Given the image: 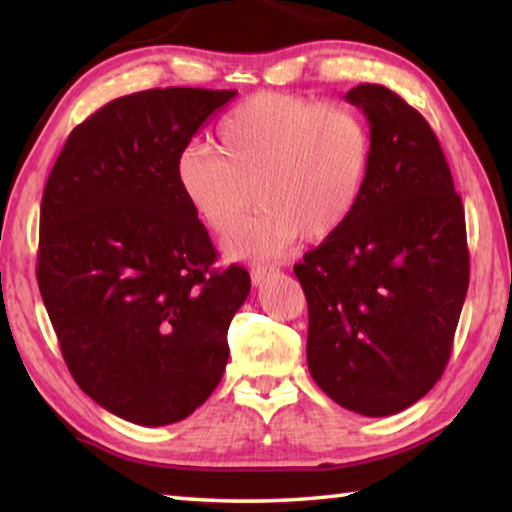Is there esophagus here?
<instances>
[{
  "instance_id": "obj_1",
  "label": "esophagus",
  "mask_w": 512,
  "mask_h": 512,
  "mask_svg": "<svg viewBox=\"0 0 512 512\" xmlns=\"http://www.w3.org/2000/svg\"><path fill=\"white\" fill-rule=\"evenodd\" d=\"M268 275H273V268H253V273H250V280H253L255 287H259Z\"/></svg>"
}]
</instances>
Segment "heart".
I'll return each instance as SVG.
<instances>
[{
  "instance_id": "obj_1",
  "label": "heart",
  "mask_w": 512,
  "mask_h": 512,
  "mask_svg": "<svg viewBox=\"0 0 512 512\" xmlns=\"http://www.w3.org/2000/svg\"><path fill=\"white\" fill-rule=\"evenodd\" d=\"M219 149L189 144L173 178L183 201L216 237H230L255 203L262 207L230 241L235 257H273L298 235L325 239L350 219L366 189L372 133L345 103L259 92L219 124Z\"/></svg>"
}]
</instances>
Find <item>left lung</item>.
<instances>
[{
	"instance_id": "left-lung-1",
	"label": "left lung",
	"mask_w": 512,
	"mask_h": 512,
	"mask_svg": "<svg viewBox=\"0 0 512 512\" xmlns=\"http://www.w3.org/2000/svg\"><path fill=\"white\" fill-rule=\"evenodd\" d=\"M345 101L370 124L368 183L350 219L293 273L309 307L311 377L343 409L384 418L445 372L470 284L465 210L418 110L372 83Z\"/></svg>"
}]
</instances>
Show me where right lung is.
<instances>
[{"label": "right lung", "mask_w": 512, "mask_h": 512, "mask_svg": "<svg viewBox=\"0 0 512 512\" xmlns=\"http://www.w3.org/2000/svg\"><path fill=\"white\" fill-rule=\"evenodd\" d=\"M235 90L155 88L69 133L40 205L38 287L83 393L142 427L185 420L219 384L228 327L250 291L216 271L173 167Z\"/></svg>", "instance_id": "right-lung-1"}]
</instances>
